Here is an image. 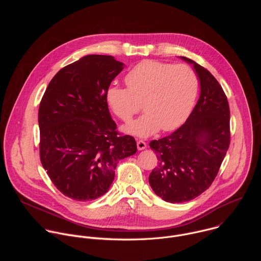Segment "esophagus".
<instances>
[{"label": "esophagus", "instance_id": "esophagus-1", "mask_svg": "<svg viewBox=\"0 0 261 261\" xmlns=\"http://www.w3.org/2000/svg\"><path fill=\"white\" fill-rule=\"evenodd\" d=\"M137 148L139 151H142L144 150V148H146V143L145 141L143 140H137Z\"/></svg>", "mask_w": 261, "mask_h": 261}]
</instances>
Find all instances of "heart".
I'll return each mask as SVG.
<instances>
[{
  "label": "heart",
  "mask_w": 261,
  "mask_h": 261,
  "mask_svg": "<svg viewBox=\"0 0 261 261\" xmlns=\"http://www.w3.org/2000/svg\"><path fill=\"white\" fill-rule=\"evenodd\" d=\"M127 88L110 87L106 100L115 115L130 123L141 103L145 114L131 124L127 132L146 137L161 128L171 131L188 119L195 105L199 79L193 68L145 60L135 65L125 76Z\"/></svg>",
  "instance_id": "b5f03b06"
}]
</instances>
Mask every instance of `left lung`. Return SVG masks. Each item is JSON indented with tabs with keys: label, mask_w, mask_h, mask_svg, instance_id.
I'll return each instance as SVG.
<instances>
[{
	"label": "left lung",
	"mask_w": 261,
	"mask_h": 261,
	"mask_svg": "<svg viewBox=\"0 0 261 261\" xmlns=\"http://www.w3.org/2000/svg\"><path fill=\"white\" fill-rule=\"evenodd\" d=\"M181 59L194 66L199 99L185 124L150 142L159 163L148 181L159 197L171 203L190 201L207 190L230 144V111L224 91L208 70Z\"/></svg>",
	"instance_id": "1"
}]
</instances>
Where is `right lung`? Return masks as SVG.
<instances>
[{"mask_svg": "<svg viewBox=\"0 0 261 261\" xmlns=\"http://www.w3.org/2000/svg\"><path fill=\"white\" fill-rule=\"evenodd\" d=\"M123 70L111 56L89 55L62 68L40 101V161L57 189L77 201L105 194L120 160L137 151L111 119L106 92Z\"/></svg>", "mask_w": 261, "mask_h": 261, "instance_id": "obj_1", "label": "right lung"}]
</instances>
